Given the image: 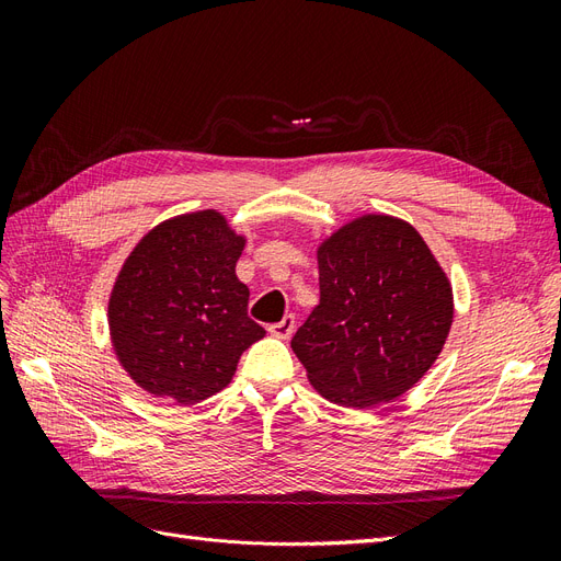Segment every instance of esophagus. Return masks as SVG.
<instances>
[{
  "label": "esophagus",
  "instance_id": "1",
  "mask_svg": "<svg viewBox=\"0 0 561 561\" xmlns=\"http://www.w3.org/2000/svg\"><path fill=\"white\" fill-rule=\"evenodd\" d=\"M268 332L274 334L276 339H290L295 332V318L293 316H285L280 322H274V325H268Z\"/></svg>",
  "mask_w": 561,
  "mask_h": 561
}]
</instances>
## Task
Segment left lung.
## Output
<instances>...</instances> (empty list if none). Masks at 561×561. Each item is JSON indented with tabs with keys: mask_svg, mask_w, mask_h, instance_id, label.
Returning a JSON list of instances; mask_svg holds the SVG:
<instances>
[{
	"mask_svg": "<svg viewBox=\"0 0 561 561\" xmlns=\"http://www.w3.org/2000/svg\"><path fill=\"white\" fill-rule=\"evenodd\" d=\"M320 301L293 336L311 386L367 410L426 375L454 320L451 283L404 219L363 215L318 245Z\"/></svg>",
	"mask_w": 561,
	"mask_h": 561,
	"instance_id": "1",
	"label": "left lung"
}]
</instances>
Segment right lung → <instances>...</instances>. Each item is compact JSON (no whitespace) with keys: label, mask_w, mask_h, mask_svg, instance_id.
<instances>
[{"label":"right lung","mask_w":561,"mask_h":561,"mask_svg":"<svg viewBox=\"0 0 561 561\" xmlns=\"http://www.w3.org/2000/svg\"><path fill=\"white\" fill-rule=\"evenodd\" d=\"M245 236L217 210L165 219L133 248L110 295V334L128 377L157 398L196 404L229 386L266 334L236 278Z\"/></svg>","instance_id":"1"}]
</instances>
